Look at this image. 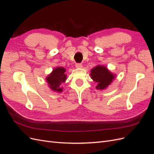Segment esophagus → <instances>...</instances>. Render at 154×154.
<instances>
[{
    "mask_svg": "<svg viewBox=\"0 0 154 154\" xmlns=\"http://www.w3.org/2000/svg\"><path fill=\"white\" fill-rule=\"evenodd\" d=\"M75 66H76V68H79V69H80V68H82V64L80 63H76Z\"/></svg>",
    "mask_w": 154,
    "mask_h": 154,
    "instance_id": "obj_1",
    "label": "esophagus"
}]
</instances>
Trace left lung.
I'll list each match as a JSON object with an SVG mask.
<instances>
[{"label":"left lung","instance_id":"1","mask_svg":"<svg viewBox=\"0 0 154 154\" xmlns=\"http://www.w3.org/2000/svg\"><path fill=\"white\" fill-rule=\"evenodd\" d=\"M91 78L97 83V89H103L114 78V76L104 66H98L91 70Z\"/></svg>","mask_w":154,"mask_h":154}]
</instances>
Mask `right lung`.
Segmentation results:
<instances>
[{"label": "right lung", "mask_w": 154, "mask_h": 154, "mask_svg": "<svg viewBox=\"0 0 154 154\" xmlns=\"http://www.w3.org/2000/svg\"><path fill=\"white\" fill-rule=\"evenodd\" d=\"M66 69L63 67H57L53 70L52 73L46 78L48 83L49 84V87L53 91L57 92H62V88L60 87L63 82H66Z\"/></svg>", "instance_id": "obj_1"}]
</instances>
